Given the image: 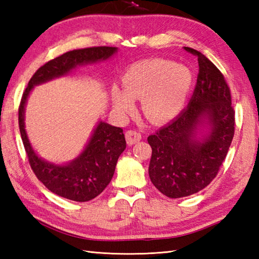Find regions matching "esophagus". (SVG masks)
<instances>
[{
	"instance_id": "1",
	"label": "esophagus",
	"mask_w": 259,
	"mask_h": 259,
	"mask_svg": "<svg viewBox=\"0 0 259 259\" xmlns=\"http://www.w3.org/2000/svg\"><path fill=\"white\" fill-rule=\"evenodd\" d=\"M125 140L129 146H133L141 140V134L136 130H128L125 133Z\"/></svg>"
}]
</instances>
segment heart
I'll list each match as a JSON object with an SVG mask.
<instances>
[{
    "instance_id": "obj_1",
    "label": "heart",
    "mask_w": 259,
    "mask_h": 259,
    "mask_svg": "<svg viewBox=\"0 0 259 259\" xmlns=\"http://www.w3.org/2000/svg\"><path fill=\"white\" fill-rule=\"evenodd\" d=\"M124 90L113 87L112 104L117 113L125 115L135 108L134 99H141L146 117L155 123L175 119L183 111L194 84L192 71L168 60H147L135 63L122 76Z\"/></svg>"
}]
</instances>
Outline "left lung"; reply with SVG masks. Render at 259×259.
Here are the masks:
<instances>
[{
    "label": "left lung",
    "instance_id": "left-lung-1",
    "mask_svg": "<svg viewBox=\"0 0 259 259\" xmlns=\"http://www.w3.org/2000/svg\"><path fill=\"white\" fill-rule=\"evenodd\" d=\"M199 73L188 107L171 122L148 137L152 155L149 177L169 198L202 190L216 177L235 131L229 87L210 60L191 48Z\"/></svg>",
    "mask_w": 259,
    "mask_h": 259
}]
</instances>
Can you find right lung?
<instances>
[{
	"mask_svg": "<svg viewBox=\"0 0 259 259\" xmlns=\"http://www.w3.org/2000/svg\"><path fill=\"white\" fill-rule=\"evenodd\" d=\"M117 51L118 48L113 47H93L64 53L37 69L21 99L19 126L33 172L53 194L70 200L89 201L109 185L118 159L125 149L123 130L99 121L83 151L72 161L64 164L47 161L37 156L27 138L24 123L27 98L35 85L68 75L80 65L106 61Z\"/></svg>",
	"mask_w": 259,
	"mask_h": 259,
	"instance_id": "1",
	"label": "right lung"
}]
</instances>
